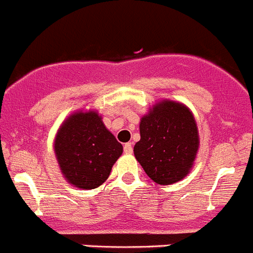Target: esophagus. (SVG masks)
<instances>
[{
  "mask_svg": "<svg viewBox=\"0 0 253 253\" xmlns=\"http://www.w3.org/2000/svg\"><path fill=\"white\" fill-rule=\"evenodd\" d=\"M124 152L126 155H130L133 152V147H131V143H125L124 144Z\"/></svg>",
  "mask_w": 253,
  "mask_h": 253,
  "instance_id": "obj_1",
  "label": "esophagus"
}]
</instances>
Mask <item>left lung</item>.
<instances>
[{"instance_id":"left-lung-1","label":"left lung","mask_w":253,"mask_h":253,"mask_svg":"<svg viewBox=\"0 0 253 253\" xmlns=\"http://www.w3.org/2000/svg\"><path fill=\"white\" fill-rule=\"evenodd\" d=\"M139 133L134 156L153 182L169 185L188 175L200 148L197 123L188 106L159 101L141 118Z\"/></svg>"}]
</instances>
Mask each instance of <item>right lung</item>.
Returning <instances> with one entry per match:
<instances>
[{
    "mask_svg": "<svg viewBox=\"0 0 253 253\" xmlns=\"http://www.w3.org/2000/svg\"><path fill=\"white\" fill-rule=\"evenodd\" d=\"M65 180L79 189H94L106 182L123 146L106 128L96 110H79L65 119L53 141Z\"/></svg>",
    "mask_w": 253,
    "mask_h": 253,
    "instance_id": "right-lung-1",
    "label": "right lung"
}]
</instances>
